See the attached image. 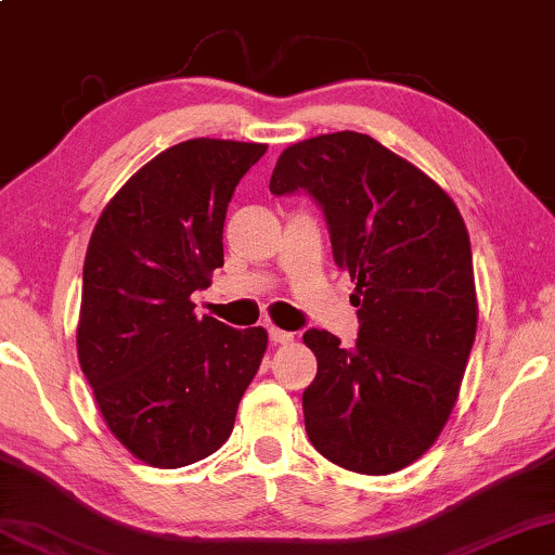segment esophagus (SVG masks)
I'll return each instance as SVG.
<instances>
[{
  "instance_id": "esophagus-1",
  "label": "esophagus",
  "mask_w": 555,
  "mask_h": 555,
  "mask_svg": "<svg viewBox=\"0 0 555 555\" xmlns=\"http://www.w3.org/2000/svg\"><path fill=\"white\" fill-rule=\"evenodd\" d=\"M269 339L273 345H289V343H294V335H292V332H286V330L269 327Z\"/></svg>"
}]
</instances>
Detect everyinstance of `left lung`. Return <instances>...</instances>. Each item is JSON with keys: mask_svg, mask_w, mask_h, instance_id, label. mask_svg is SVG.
Returning <instances> with one entry per match:
<instances>
[{"mask_svg": "<svg viewBox=\"0 0 555 555\" xmlns=\"http://www.w3.org/2000/svg\"><path fill=\"white\" fill-rule=\"evenodd\" d=\"M269 190H305L354 282L358 339L307 330L317 378L301 396L317 452L360 475H390L437 441L477 332L467 225L452 197L373 137L337 131L292 144Z\"/></svg>", "mask_w": 555, "mask_h": 555, "instance_id": "obj_1", "label": "left lung"}]
</instances>
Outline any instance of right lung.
<instances>
[{
	"label": "right lung",
	"instance_id": "1",
	"mask_svg": "<svg viewBox=\"0 0 555 555\" xmlns=\"http://www.w3.org/2000/svg\"><path fill=\"white\" fill-rule=\"evenodd\" d=\"M266 144L190 139L111 197L83 263L80 371L111 434L137 460L188 467L231 437L266 352L263 327L195 317L192 292L223 266V223Z\"/></svg>",
	"mask_w": 555,
	"mask_h": 555
}]
</instances>
